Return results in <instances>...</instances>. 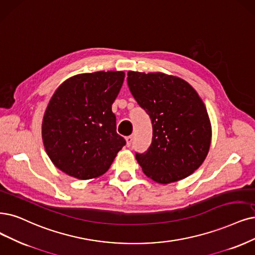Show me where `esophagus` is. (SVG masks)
<instances>
[{
	"label": "esophagus",
	"mask_w": 255,
	"mask_h": 255,
	"mask_svg": "<svg viewBox=\"0 0 255 255\" xmlns=\"http://www.w3.org/2000/svg\"><path fill=\"white\" fill-rule=\"evenodd\" d=\"M132 139H133L132 135L126 136V144H127V146H128V147H129V146H131V143H132Z\"/></svg>",
	"instance_id": "obj_1"
}]
</instances>
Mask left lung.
Returning <instances> with one entry per match:
<instances>
[{
    "label": "left lung",
    "mask_w": 255,
    "mask_h": 255,
    "mask_svg": "<svg viewBox=\"0 0 255 255\" xmlns=\"http://www.w3.org/2000/svg\"><path fill=\"white\" fill-rule=\"evenodd\" d=\"M127 83L152 123V143L135 153L144 173L159 184L192 174L208 154L211 124L202 99L186 81L162 72H128Z\"/></svg>",
    "instance_id": "obj_1"
}]
</instances>
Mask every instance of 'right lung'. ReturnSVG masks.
Instances as JSON below:
<instances>
[{
	"mask_svg": "<svg viewBox=\"0 0 255 255\" xmlns=\"http://www.w3.org/2000/svg\"><path fill=\"white\" fill-rule=\"evenodd\" d=\"M124 78L123 71L77 74L53 93L42 138L51 162L64 173L79 180L99 177L125 146L111 109Z\"/></svg>",
	"mask_w": 255,
	"mask_h": 255,
	"instance_id": "add662e5",
	"label": "right lung"
}]
</instances>
